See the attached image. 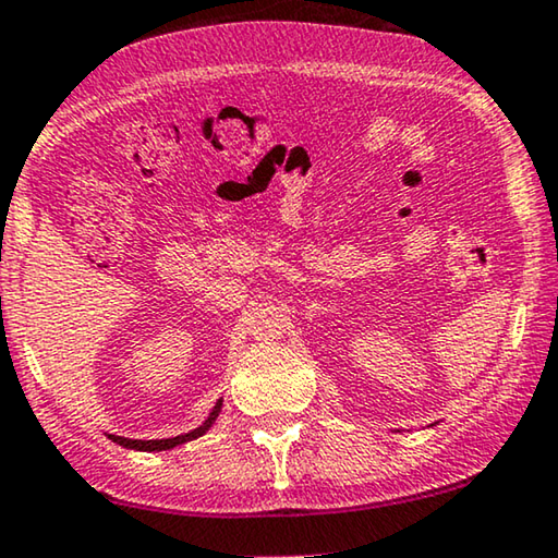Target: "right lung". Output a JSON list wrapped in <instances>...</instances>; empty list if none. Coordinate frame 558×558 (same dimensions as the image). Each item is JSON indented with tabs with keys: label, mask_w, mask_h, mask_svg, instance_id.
Here are the masks:
<instances>
[{
	"label": "right lung",
	"mask_w": 558,
	"mask_h": 558,
	"mask_svg": "<svg viewBox=\"0 0 558 558\" xmlns=\"http://www.w3.org/2000/svg\"><path fill=\"white\" fill-rule=\"evenodd\" d=\"M219 411H221V401L217 407H214V411H211V416L207 418V422H204L199 428H194V432H190V434H182V436H174V439H154V441H140V439H124V436H114V434H109V439L111 441H117L119 447H126V449H136V451H165V449H171V447H177V444H184V441H192V439H196V436H202L204 432H207V428L217 422V416H219Z\"/></svg>",
	"instance_id": "obj_1"
}]
</instances>
